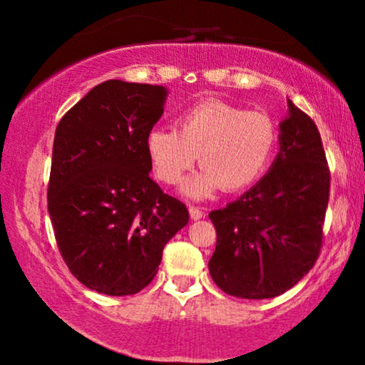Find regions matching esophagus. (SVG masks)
Returning a JSON list of instances; mask_svg holds the SVG:
<instances>
[{
	"instance_id": "34e87169",
	"label": "esophagus",
	"mask_w": 365,
	"mask_h": 365,
	"mask_svg": "<svg viewBox=\"0 0 365 365\" xmlns=\"http://www.w3.org/2000/svg\"><path fill=\"white\" fill-rule=\"evenodd\" d=\"M188 212H190V217L194 221H197V220H202L204 216H206V212L202 211V209L200 207H195V206H190L188 207Z\"/></svg>"
}]
</instances>
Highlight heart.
<instances>
[{
    "instance_id": "heart-1",
    "label": "heart",
    "mask_w": 365,
    "mask_h": 365,
    "mask_svg": "<svg viewBox=\"0 0 365 365\" xmlns=\"http://www.w3.org/2000/svg\"><path fill=\"white\" fill-rule=\"evenodd\" d=\"M278 144V130L264 111L204 101L177 118V130L154 127L145 150L156 177L177 183L195 165L202 170L187 178L180 190L192 199H207L217 188L240 192L266 173Z\"/></svg>"
}]
</instances>
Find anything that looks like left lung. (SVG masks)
Wrapping results in <instances>:
<instances>
[{"label": "left lung", "instance_id": "obj_1", "mask_svg": "<svg viewBox=\"0 0 365 365\" xmlns=\"http://www.w3.org/2000/svg\"><path fill=\"white\" fill-rule=\"evenodd\" d=\"M279 153L235 202L209 212L216 250L209 273L228 295L273 299L312 269L322 244L329 170L316 123L288 99Z\"/></svg>", "mask_w": 365, "mask_h": 365}]
</instances>
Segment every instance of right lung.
Listing matches in <instances>:
<instances>
[{"mask_svg": "<svg viewBox=\"0 0 365 365\" xmlns=\"http://www.w3.org/2000/svg\"><path fill=\"white\" fill-rule=\"evenodd\" d=\"M163 86L106 81L63 116L53 145L48 211L60 252L91 290L133 295L188 223L185 204L149 178L145 135L165 111Z\"/></svg>", "mask_w": 365, "mask_h": 365, "instance_id": "1", "label": "right lung"}]
</instances>
